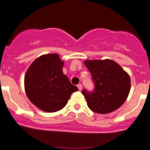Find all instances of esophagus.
I'll list each match as a JSON object with an SVG mask.
<instances>
[{
    "label": "esophagus",
    "mask_w": 150,
    "mask_h": 150,
    "mask_svg": "<svg viewBox=\"0 0 150 150\" xmlns=\"http://www.w3.org/2000/svg\"><path fill=\"white\" fill-rule=\"evenodd\" d=\"M77 86H78V88H79V91L82 90V85H81V84H79V85H78Z\"/></svg>",
    "instance_id": "34e87169"
}]
</instances>
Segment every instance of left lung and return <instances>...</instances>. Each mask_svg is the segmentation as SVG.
Returning <instances> with one entry per match:
<instances>
[{
	"mask_svg": "<svg viewBox=\"0 0 150 150\" xmlns=\"http://www.w3.org/2000/svg\"><path fill=\"white\" fill-rule=\"evenodd\" d=\"M91 72L94 90L81 91L88 106L98 114L114 111L125 102L130 90V79L127 73L113 60H85Z\"/></svg>",
	"mask_w": 150,
	"mask_h": 150,
	"instance_id": "8db88e82",
	"label": "left lung"
}]
</instances>
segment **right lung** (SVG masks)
I'll return each instance as SVG.
<instances>
[{
  "label": "right lung",
  "mask_w": 150,
  "mask_h": 150,
  "mask_svg": "<svg viewBox=\"0 0 150 150\" xmlns=\"http://www.w3.org/2000/svg\"><path fill=\"white\" fill-rule=\"evenodd\" d=\"M63 65L58 54H46L37 58L27 69L24 78L26 96L40 110H60L71 94L79 90L63 74Z\"/></svg>",
  "instance_id": "right-lung-1"
}]
</instances>
